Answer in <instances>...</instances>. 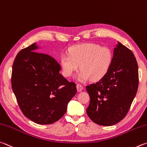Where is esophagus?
I'll list each match as a JSON object with an SVG mask.
<instances>
[{
  "label": "esophagus",
  "instance_id": "34e87169",
  "mask_svg": "<svg viewBox=\"0 0 147 147\" xmlns=\"http://www.w3.org/2000/svg\"><path fill=\"white\" fill-rule=\"evenodd\" d=\"M77 89H78V92H80L82 90H83V86L81 85L80 84H77Z\"/></svg>",
  "mask_w": 147,
  "mask_h": 147
}]
</instances>
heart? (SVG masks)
Here are the masks:
<instances>
[{
  "label": "heart",
  "instance_id": "heart-1",
  "mask_svg": "<svg viewBox=\"0 0 147 147\" xmlns=\"http://www.w3.org/2000/svg\"><path fill=\"white\" fill-rule=\"evenodd\" d=\"M69 55H63L61 64L64 76L69 78L79 68L78 80L97 81L107 73L112 60L109 48L92 43L76 45L69 48Z\"/></svg>",
  "mask_w": 147,
  "mask_h": 147
}]
</instances>
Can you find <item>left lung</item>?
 Masks as SVG:
<instances>
[{
	"label": "left lung",
	"instance_id": "obj_1",
	"mask_svg": "<svg viewBox=\"0 0 147 147\" xmlns=\"http://www.w3.org/2000/svg\"><path fill=\"white\" fill-rule=\"evenodd\" d=\"M139 85L138 66L130 49L118 42L107 73L96 83L86 86L90 98L86 114L92 121L112 126L129 110Z\"/></svg>",
	"mask_w": 147,
	"mask_h": 147
}]
</instances>
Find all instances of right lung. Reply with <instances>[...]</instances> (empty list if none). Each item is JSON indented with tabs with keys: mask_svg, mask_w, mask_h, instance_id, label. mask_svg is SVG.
Wrapping results in <instances>:
<instances>
[{
	"mask_svg": "<svg viewBox=\"0 0 147 147\" xmlns=\"http://www.w3.org/2000/svg\"><path fill=\"white\" fill-rule=\"evenodd\" d=\"M37 49L34 43L17 53L11 86L23 114L37 124L49 125L65 114L77 88L60 74L61 67L55 59L37 52Z\"/></svg>",
	"mask_w": 147,
	"mask_h": 147,
	"instance_id": "add662e5",
	"label": "right lung"
}]
</instances>
